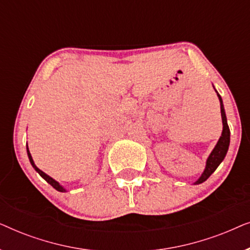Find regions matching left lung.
<instances>
[{"mask_svg":"<svg viewBox=\"0 0 250 250\" xmlns=\"http://www.w3.org/2000/svg\"><path fill=\"white\" fill-rule=\"evenodd\" d=\"M215 92H216L218 100H220V104H221V116H222V123H223V131H222V134L220 136V139H218L216 146H214V149L211 150L209 156H208V158L206 160V166H205L203 174H201L199 179H198L193 184H200L205 182V181H206L208 177L215 172V169L220 166V164L223 162L225 156H227L229 146H230V128H229V125H228V119H227V115H225L223 100H222L221 95L218 94V92L216 90H215Z\"/></svg>","mask_w":250,"mask_h":250,"instance_id":"8db88e82","label":"left lung"}]
</instances>
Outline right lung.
I'll return each mask as SVG.
<instances>
[{"label": "right lung", "instance_id": "add662e5", "mask_svg": "<svg viewBox=\"0 0 250 250\" xmlns=\"http://www.w3.org/2000/svg\"><path fill=\"white\" fill-rule=\"evenodd\" d=\"M27 155H28V158H29V162H30V164H32V166H33V168L36 170L37 173L40 174L41 176L43 177L44 180L46 181L47 183L49 184H51V186H52L54 189L56 190H58V191H60V192H67V189L64 187H62L61 186V184L58 182V181H56L54 179H52V177H51L50 175H47L46 173H44L43 170H41L39 167H37L36 165H35V163H34V160H33V157H32V155H30V152H29V149H28V146H27Z\"/></svg>", "mask_w": 250, "mask_h": 250}]
</instances>
